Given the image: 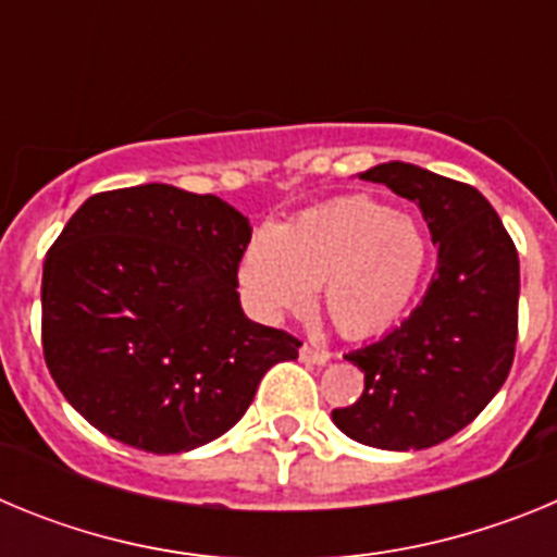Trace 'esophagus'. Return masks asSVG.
<instances>
[{"mask_svg":"<svg viewBox=\"0 0 557 557\" xmlns=\"http://www.w3.org/2000/svg\"><path fill=\"white\" fill-rule=\"evenodd\" d=\"M329 357H332V354H329L326 348L301 346V359H304V362H314V366H326Z\"/></svg>","mask_w":557,"mask_h":557,"instance_id":"1","label":"esophagus"}]
</instances>
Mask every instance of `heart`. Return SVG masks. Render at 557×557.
Returning <instances> with one entry per match:
<instances>
[{
    "label": "heart",
    "mask_w": 557,
    "mask_h": 557,
    "mask_svg": "<svg viewBox=\"0 0 557 557\" xmlns=\"http://www.w3.org/2000/svg\"><path fill=\"white\" fill-rule=\"evenodd\" d=\"M426 268L418 223L371 198L304 211L278 231H259L239 259V287L256 314H301L321 287L337 332L368 337L405 314Z\"/></svg>",
    "instance_id": "heart-1"
}]
</instances>
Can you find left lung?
<instances>
[{
    "instance_id": "obj_1",
    "label": "left lung",
    "mask_w": 557,
    "mask_h": 557,
    "mask_svg": "<svg viewBox=\"0 0 557 557\" xmlns=\"http://www.w3.org/2000/svg\"><path fill=\"white\" fill-rule=\"evenodd\" d=\"M359 178L421 206L437 268L401 326L346 354L366 373V391L332 410V421L376 449H430L469 426L508 379L519 334V253L474 186L401 161Z\"/></svg>"
}]
</instances>
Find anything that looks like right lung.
<instances>
[{"label": "right lung", "mask_w": 557, "mask_h": 557, "mask_svg": "<svg viewBox=\"0 0 557 557\" xmlns=\"http://www.w3.org/2000/svg\"><path fill=\"white\" fill-rule=\"evenodd\" d=\"M250 223L170 184L97 191L44 259L41 346L66 401L152 455L209 444L245 416L301 339L245 318Z\"/></svg>", "instance_id": "obj_1"}]
</instances>
